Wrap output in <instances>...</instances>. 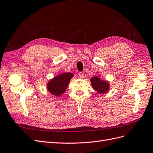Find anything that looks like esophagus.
Here are the masks:
<instances>
[{
	"label": "esophagus",
	"mask_w": 153,
	"mask_h": 153,
	"mask_svg": "<svg viewBox=\"0 0 153 153\" xmlns=\"http://www.w3.org/2000/svg\"><path fill=\"white\" fill-rule=\"evenodd\" d=\"M79 77L80 78H83L84 77V74L82 72H79Z\"/></svg>",
	"instance_id": "34e87169"
}]
</instances>
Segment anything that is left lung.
I'll use <instances>...</instances> for the list:
<instances>
[{
	"label": "left lung",
	"mask_w": 153,
	"mask_h": 153,
	"mask_svg": "<svg viewBox=\"0 0 153 153\" xmlns=\"http://www.w3.org/2000/svg\"><path fill=\"white\" fill-rule=\"evenodd\" d=\"M90 81L93 88L99 94H104L107 92L109 87H110V85H109L107 81L100 79L97 76L91 77Z\"/></svg>",
	"instance_id": "8db88e82"
}]
</instances>
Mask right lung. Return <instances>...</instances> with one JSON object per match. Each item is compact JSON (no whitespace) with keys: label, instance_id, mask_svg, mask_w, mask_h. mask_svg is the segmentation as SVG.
Instances as JSON below:
<instances>
[{"label":"right lung","instance_id":"obj_1","mask_svg":"<svg viewBox=\"0 0 153 153\" xmlns=\"http://www.w3.org/2000/svg\"><path fill=\"white\" fill-rule=\"evenodd\" d=\"M72 73H63L59 74L51 79L47 84V89L51 94L59 96L66 90L70 80L73 77Z\"/></svg>","mask_w":153,"mask_h":153}]
</instances>
